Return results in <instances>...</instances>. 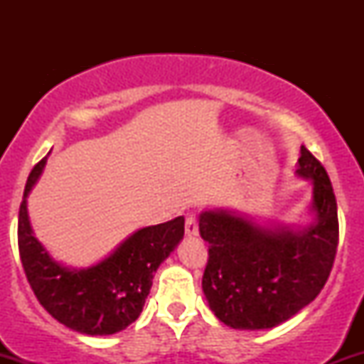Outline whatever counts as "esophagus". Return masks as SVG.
<instances>
[{
  "mask_svg": "<svg viewBox=\"0 0 364 364\" xmlns=\"http://www.w3.org/2000/svg\"><path fill=\"white\" fill-rule=\"evenodd\" d=\"M185 232H186V236H196V235H198V220H196V217L193 214L186 215Z\"/></svg>",
  "mask_w": 364,
  "mask_h": 364,
  "instance_id": "obj_1",
  "label": "esophagus"
}]
</instances>
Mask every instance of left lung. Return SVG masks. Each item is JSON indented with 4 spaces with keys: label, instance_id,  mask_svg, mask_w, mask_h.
I'll list each match as a JSON object with an SVG mask.
<instances>
[{
    "label": "left lung",
    "instance_id": "obj_1",
    "mask_svg": "<svg viewBox=\"0 0 364 364\" xmlns=\"http://www.w3.org/2000/svg\"><path fill=\"white\" fill-rule=\"evenodd\" d=\"M296 173L313 183L316 219L310 228L263 229L224 210L200 215V235L208 243L202 287L210 310L228 327H277L327 282L339 245L336 195L327 171L304 145Z\"/></svg>",
    "mask_w": 364,
    "mask_h": 364
}]
</instances>
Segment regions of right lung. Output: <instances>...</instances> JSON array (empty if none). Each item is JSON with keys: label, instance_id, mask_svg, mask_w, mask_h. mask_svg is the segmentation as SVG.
I'll list each match as a JSON object with an SVG mask.
<instances>
[{"label": "right lung", "instance_id": "right-lung-1", "mask_svg": "<svg viewBox=\"0 0 364 364\" xmlns=\"http://www.w3.org/2000/svg\"><path fill=\"white\" fill-rule=\"evenodd\" d=\"M44 164L46 157L31 171L18 212V252L27 281L44 310L68 328L87 336L119 332L139 318L154 272L185 235V217L140 229L95 267L68 269L49 257L28 223L25 198Z\"/></svg>", "mask_w": 364, "mask_h": 364}]
</instances>
